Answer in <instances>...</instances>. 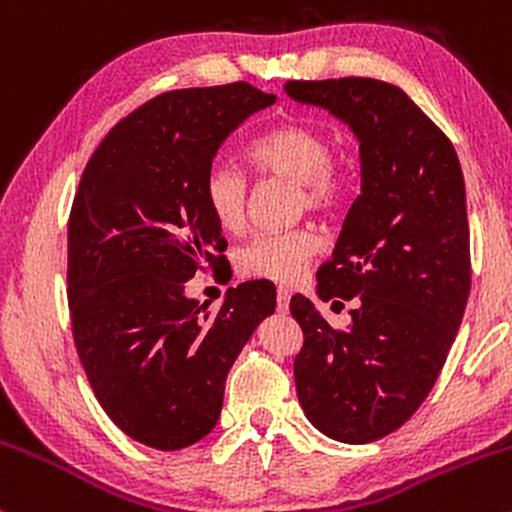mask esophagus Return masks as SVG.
<instances>
[{
	"label": "esophagus",
	"instance_id": "34e87169",
	"mask_svg": "<svg viewBox=\"0 0 512 512\" xmlns=\"http://www.w3.org/2000/svg\"><path fill=\"white\" fill-rule=\"evenodd\" d=\"M289 298H291L289 289H284V286L276 289V310H279V313H286V310H289Z\"/></svg>",
	"mask_w": 512,
	"mask_h": 512
}]
</instances>
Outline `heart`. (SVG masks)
I'll return each mask as SVG.
<instances>
[{
  "instance_id": "heart-1",
  "label": "heart",
  "mask_w": 512,
  "mask_h": 512,
  "mask_svg": "<svg viewBox=\"0 0 512 512\" xmlns=\"http://www.w3.org/2000/svg\"><path fill=\"white\" fill-rule=\"evenodd\" d=\"M332 151V137L325 129L303 120H286L257 134L245 149V158L257 178L291 180L298 190V211L332 214L349 195V170ZM248 195V175L231 163H214L204 175V204L223 231L236 233L243 228ZM320 245V236L310 226L260 233L238 250V272L252 279L291 284L320 252Z\"/></svg>"
}]
</instances>
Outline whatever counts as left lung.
Wrapping results in <instances>:
<instances>
[{
    "label": "left lung",
    "instance_id": "left-lung-1",
    "mask_svg": "<svg viewBox=\"0 0 512 512\" xmlns=\"http://www.w3.org/2000/svg\"><path fill=\"white\" fill-rule=\"evenodd\" d=\"M286 91L349 122L363 175L334 255L317 269L322 301L359 296L351 325L332 327L301 293L289 303L303 330L298 402L325 436L373 443L421 407L460 330L472 286L462 168L402 88L344 76L291 79Z\"/></svg>",
    "mask_w": 512,
    "mask_h": 512
}]
</instances>
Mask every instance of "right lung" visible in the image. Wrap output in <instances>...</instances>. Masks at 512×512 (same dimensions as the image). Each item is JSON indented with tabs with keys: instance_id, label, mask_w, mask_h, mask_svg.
I'll list each match as a JSON object with an SVG mask.
<instances>
[{
	"instance_id": "obj_1",
	"label": "right lung",
	"mask_w": 512,
	"mask_h": 512,
	"mask_svg": "<svg viewBox=\"0 0 512 512\" xmlns=\"http://www.w3.org/2000/svg\"><path fill=\"white\" fill-rule=\"evenodd\" d=\"M276 98L248 81L151 98L86 163L67 231L69 320L105 414L129 438L180 450L216 426L226 375L274 313V286L245 281L216 313L185 281L226 262L202 182L223 139Z\"/></svg>"
}]
</instances>
